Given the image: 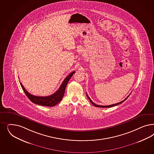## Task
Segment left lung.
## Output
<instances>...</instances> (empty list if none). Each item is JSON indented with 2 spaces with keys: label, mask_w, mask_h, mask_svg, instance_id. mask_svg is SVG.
I'll list each match as a JSON object with an SVG mask.
<instances>
[{
  "label": "left lung",
  "mask_w": 154,
  "mask_h": 154,
  "mask_svg": "<svg viewBox=\"0 0 154 154\" xmlns=\"http://www.w3.org/2000/svg\"><path fill=\"white\" fill-rule=\"evenodd\" d=\"M87 97L88 98V99L89 100V101H90V102L91 103V104L93 105L94 106H96V107H99V108H110V107H113V106H116V105H117L121 104H122L124 101H125L128 98V97H129V96L124 100H123V101H121V102H119V103H117V104H112V105H99L96 104H94V103L91 100V99L89 98V96H88V94H87Z\"/></svg>",
  "instance_id": "left-lung-1"
}]
</instances>
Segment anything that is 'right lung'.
Wrapping results in <instances>:
<instances>
[{"label": "right lung", "mask_w": 154, "mask_h": 154, "mask_svg": "<svg viewBox=\"0 0 154 154\" xmlns=\"http://www.w3.org/2000/svg\"><path fill=\"white\" fill-rule=\"evenodd\" d=\"M75 72V71L72 72L69 74L63 80L62 85H60L59 89H58L54 94H51L48 96H36L29 94L24 87V86L20 83V85L23 89L24 93L28 97V99L35 104L45 106H54L58 104L62 99L65 94V89L70 78Z\"/></svg>", "instance_id": "add662e5"}]
</instances>
